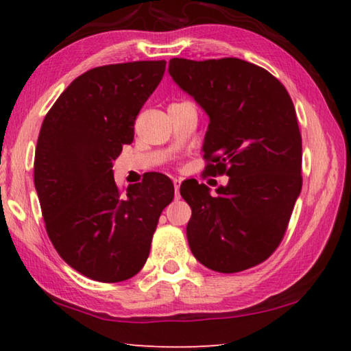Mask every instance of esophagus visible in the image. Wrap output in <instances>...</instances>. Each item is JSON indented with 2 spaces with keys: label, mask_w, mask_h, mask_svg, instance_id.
<instances>
[{
  "label": "esophagus",
  "mask_w": 351,
  "mask_h": 351,
  "mask_svg": "<svg viewBox=\"0 0 351 351\" xmlns=\"http://www.w3.org/2000/svg\"><path fill=\"white\" fill-rule=\"evenodd\" d=\"M173 186H175V195H176V197H180V187H181V180H178V178H175V180H173Z\"/></svg>",
  "instance_id": "1"
}]
</instances>
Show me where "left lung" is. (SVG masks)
<instances>
[{
	"instance_id": "1",
	"label": "left lung",
	"mask_w": 351,
	"mask_h": 351,
	"mask_svg": "<svg viewBox=\"0 0 351 351\" xmlns=\"http://www.w3.org/2000/svg\"><path fill=\"white\" fill-rule=\"evenodd\" d=\"M169 73L210 117L204 173L228 176L216 195L195 180L181 184L190 250L210 270L252 269L281 244L302 189L295 106L281 81L239 58H171Z\"/></svg>"
}]
</instances>
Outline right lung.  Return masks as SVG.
<instances>
[{
    "label": "right lung",
    "instance_id": "add662e5",
    "mask_svg": "<svg viewBox=\"0 0 351 351\" xmlns=\"http://www.w3.org/2000/svg\"><path fill=\"white\" fill-rule=\"evenodd\" d=\"M164 72V60L90 69L43 121L34 181L46 230L60 256L93 281L121 282L143 269L159 216L173 199L162 173L152 171L123 193L112 170Z\"/></svg>",
    "mask_w": 351,
    "mask_h": 351
}]
</instances>
